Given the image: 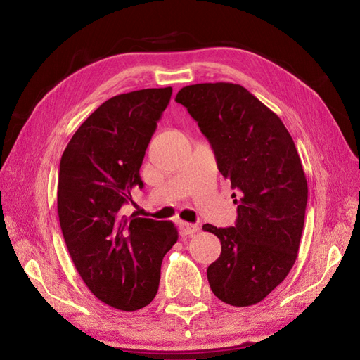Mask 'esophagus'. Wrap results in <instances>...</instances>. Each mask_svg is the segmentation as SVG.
Masks as SVG:
<instances>
[{
    "label": "esophagus",
    "mask_w": 360,
    "mask_h": 360,
    "mask_svg": "<svg viewBox=\"0 0 360 360\" xmlns=\"http://www.w3.org/2000/svg\"><path fill=\"white\" fill-rule=\"evenodd\" d=\"M199 230V227L196 224H192V223H180V233L181 236H192L193 233H196Z\"/></svg>",
    "instance_id": "34e87169"
}]
</instances>
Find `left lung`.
Here are the masks:
<instances>
[{
    "label": "left lung",
    "mask_w": 360,
    "mask_h": 360,
    "mask_svg": "<svg viewBox=\"0 0 360 360\" xmlns=\"http://www.w3.org/2000/svg\"><path fill=\"white\" fill-rule=\"evenodd\" d=\"M176 102L198 122L219 171L239 192L233 227L202 226L221 242L207 270L211 290L230 306L260 303L292 269L303 233L307 180L294 140L278 115L239 84L188 85Z\"/></svg>",
    "instance_id": "1"
}]
</instances>
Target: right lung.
<instances>
[{
    "mask_svg": "<svg viewBox=\"0 0 360 360\" xmlns=\"http://www.w3.org/2000/svg\"><path fill=\"white\" fill-rule=\"evenodd\" d=\"M171 94L146 89L106 100L60 160L57 212L72 262L100 301L124 311L155 298L162 258L179 238L171 221L121 215L143 189L140 167Z\"/></svg>",
    "mask_w": 360,
    "mask_h": 360,
    "instance_id": "add662e5",
    "label": "right lung"
}]
</instances>
